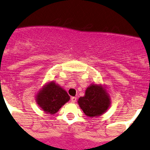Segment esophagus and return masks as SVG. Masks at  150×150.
<instances>
[{"label": "esophagus", "mask_w": 150, "mask_h": 150, "mask_svg": "<svg viewBox=\"0 0 150 150\" xmlns=\"http://www.w3.org/2000/svg\"><path fill=\"white\" fill-rule=\"evenodd\" d=\"M71 102H72V103H75L76 101V97H72L71 98Z\"/></svg>", "instance_id": "esophagus-1"}]
</instances>
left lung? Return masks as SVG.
Returning a JSON list of instances; mask_svg holds the SVG:
<instances>
[{
    "instance_id": "obj_1",
    "label": "left lung",
    "mask_w": 150,
    "mask_h": 150,
    "mask_svg": "<svg viewBox=\"0 0 150 150\" xmlns=\"http://www.w3.org/2000/svg\"><path fill=\"white\" fill-rule=\"evenodd\" d=\"M109 97L100 86L92 85L86 91L84 97H81L78 103L83 112L88 117L101 115L109 106Z\"/></svg>"
}]
</instances>
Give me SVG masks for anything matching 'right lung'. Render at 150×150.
<instances>
[{"mask_svg": "<svg viewBox=\"0 0 150 150\" xmlns=\"http://www.w3.org/2000/svg\"><path fill=\"white\" fill-rule=\"evenodd\" d=\"M37 103L47 113L55 114L70 100L68 93L53 82L47 85L37 95Z\"/></svg>", "mask_w": 150, "mask_h": 150, "instance_id": "add662e5", "label": "right lung"}]
</instances>
